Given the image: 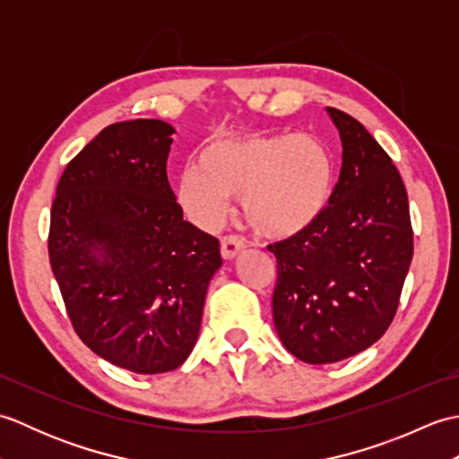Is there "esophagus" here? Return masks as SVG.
<instances>
[{
	"instance_id": "34e87169",
	"label": "esophagus",
	"mask_w": 459,
	"mask_h": 459,
	"mask_svg": "<svg viewBox=\"0 0 459 459\" xmlns=\"http://www.w3.org/2000/svg\"><path fill=\"white\" fill-rule=\"evenodd\" d=\"M245 247H247L245 238L238 237V235H227V237L221 238V252L227 260L235 258Z\"/></svg>"
}]
</instances>
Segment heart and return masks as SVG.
Segmentation results:
<instances>
[{
	"mask_svg": "<svg viewBox=\"0 0 459 459\" xmlns=\"http://www.w3.org/2000/svg\"><path fill=\"white\" fill-rule=\"evenodd\" d=\"M335 160L325 142L311 134L222 135L187 165L175 185L185 214L214 229L242 201L250 227L264 237L296 235L314 222L333 195Z\"/></svg>",
	"mask_w": 459,
	"mask_h": 459,
	"instance_id": "b5f03b06",
	"label": "heart"
}]
</instances>
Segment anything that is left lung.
I'll list each match as a JSON object with an SVG mask.
<instances>
[{
    "mask_svg": "<svg viewBox=\"0 0 459 459\" xmlns=\"http://www.w3.org/2000/svg\"><path fill=\"white\" fill-rule=\"evenodd\" d=\"M327 112L343 143L333 195L314 222L268 247L278 266L276 331L309 365L357 355L383 337L414 250L408 195L391 155L353 116Z\"/></svg>",
    "mask_w": 459,
    "mask_h": 459,
    "instance_id": "1",
    "label": "left lung"
}]
</instances>
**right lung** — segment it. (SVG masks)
Listing matches in <instances>:
<instances>
[{
    "instance_id": "add662e5",
    "label": "right lung",
    "mask_w": 459,
    "mask_h": 459,
    "mask_svg": "<svg viewBox=\"0 0 459 459\" xmlns=\"http://www.w3.org/2000/svg\"><path fill=\"white\" fill-rule=\"evenodd\" d=\"M163 120L104 128L56 185L48 260L76 335L138 375L175 370L199 337L219 240L183 221Z\"/></svg>"
}]
</instances>
